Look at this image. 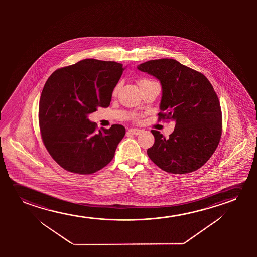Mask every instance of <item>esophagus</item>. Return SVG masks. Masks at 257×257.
I'll return each mask as SVG.
<instances>
[{
  "instance_id": "obj_1",
  "label": "esophagus",
  "mask_w": 257,
  "mask_h": 257,
  "mask_svg": "<svg viewBox=\"0 0 257 257\" xmlns=\"http://www.w3.org/2000/svg\"><path fill=\"white\" fill-rule=\"evenodd\" d=\"M128 133L131 134H134V135H139V134H141V130H140V129H134V128H132V129L128 131Z\"/></svg>"
}]
</instances>
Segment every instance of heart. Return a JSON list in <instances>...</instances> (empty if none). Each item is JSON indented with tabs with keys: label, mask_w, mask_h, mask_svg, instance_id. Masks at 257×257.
Listing matches in <instances>:
<instances>
[{
	"label": "heart",
	"mask_w": 257,
	"mask_h": 257,
	"mask_svg": "<svg viewBox=\"0 0 257 257\" xmlns=\"http://www.w3.org/2000/svg\"><path fill=\"white\" fill-rule=\"evenodd\" d=\"M146 80H141V81H139V83H140V85L143 84L144 82H146ZM120 88V84L116 85V87L114 88V89H113L112 91V95H116V94H117V92H118V90H119ZM140 117L139 116H135V119H139Z\"/></svg>",
	"instance_id": "obj_1"
}]
</instances>
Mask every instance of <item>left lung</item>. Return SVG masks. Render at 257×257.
<instances>
[{
    "instance_id": "left-lung-1",
    "label": "left lung",
    "mask_w": 257,
    "mask_h": 257,
    "mask_svg": "<svg viewBox=\"0 0 257 257\" xmlns=\"http://www.w3.org/2000/svg\"><path fill=\"white\" fill-rule=\"evenodd\" d=\"M137 67L161 81L159 120L176 122L169 139L151 131L155 144L148 149L149 158L166 172H193L211 158L221 138V108L214 88L204 74L173 59Z\"/></svg>"
}]
</instances>
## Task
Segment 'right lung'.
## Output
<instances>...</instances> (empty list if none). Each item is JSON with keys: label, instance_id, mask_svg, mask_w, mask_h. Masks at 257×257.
Here are the masks:
<instances>
[{"label": "right lung", "instance_id": "right-lung-1", "mask_svg": "<svg viewBox=\"0 0 257 257\" xmlns=\"http://www.w3.org/2000/svg\"><path fill=\"white\" fill-rule=\"evenodd\" d=\"M123 69L115 61L86 59L57 69L46 81L39 100L40 134L64 169L90 175L111 162L125 128L113 124L96 132L88 115L109 107Z\"/></svg>", "mask_w": 257, "mask_h": 257}]
</instances>
